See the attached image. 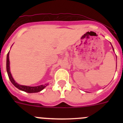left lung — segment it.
Listing matches in <instances>:
<instances>
[{
	"label": "left lung",
	"mask_w": 123,
	"mask_h": 123,
	"mask_svg": "<svg viewBox=\"0 0 123 123\" xmlns=\"http://www.w3.org/2000/svg\"><path fill=\"white\" fill-rule=\"evenodd\" d=\"M112 49H113V50H114V48H113V47H112ZM117 67V66H116Z\"/></svg>",
	"instance_id": "8db88e82"
}]
</instances>
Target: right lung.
<instances>
[{
    "mask_svg": "<svg viewBox=\"0 0 123 123\" xmlns=\"http://www.w3.org/2000/svg\"><path fill=\"white\" fill-rule=\"evenodd\" d=\"M9 52L8 53L7 55V58H6V70L7 73H8V75L9 78L10 80H11V83L13 84L18 89L21 90H23L24 92H25L27 93H37L38 92H40L41 90H43L44 88L48 86V84H46L44 85H40L38 86H23L20 85L19 84L17 83V82L13 80V77H12V75H11V71H10V67H9Z\"/></svg>",
    "mask_w": 123,
    "mask_h": 123,
    "instance_id": "right-lung-1",
    "label": "right lung"
}]
</instances>
